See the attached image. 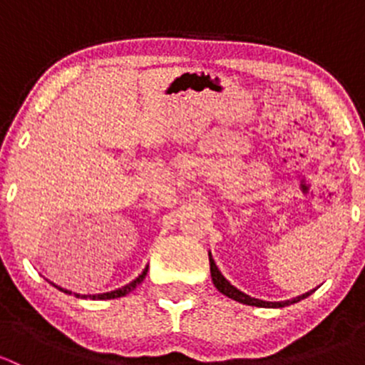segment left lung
Instances as JSON below:
<instances>
[{"instance_id":"left-lung-1","label":"left lung","mask_w":365,"mask_h":365,"mask_svg":"<svg viewBox=\"0 0 365 365\" xmlns=\"http://www.w3.org/2000/svg\"><path fill=\"white\" fill-rule=\"evenodd\" d=\"M208 257H210V274H212V281H213V284H215V288L219 289L222 295L233 298V300L240 302V304L256 305V307H286V305L297 304V302L304 300V298H307L311 293H314V289H311V292L304 293V295L295 297V298H292V300H284V302H264V300H259V298H252V297H249L247 293H244V292H240V289L235 288V286L231 284V282L227 281L222 274H220V270L217 268L215 261H213L212 254H208Z\"/></svg>"}]
</instances>
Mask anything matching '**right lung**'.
I'll return each instance as SVG.
<instances>
[{
    "instance_id": "right-lung-1",
    "label": "right lung",
    "mask_w": 365,
    "mask_h": 365,
    "mask_svg": "<svg viewBox=\"0 0 365 365\" xmlns=\"http://www.w3.org/2000/svg\"><path fill=\"white\" fill-rule=\"evenodd\" d=\"M146 272H148V267H146L145 270H143V274L139 275V277H135L134 281L128 282V284H125L123 288H118V289H114V292H109V293H101V295H79V293H72V292H68V289L60 288V286H56V284H53V286H56V288L60 289V292L68 293V295H73V297H77V298H91V300H109V298L125 297V295H127V293H130L132 289L138 288V284H141L143 279L146 277Z\"/></svg>"
}]
</instances>
